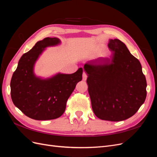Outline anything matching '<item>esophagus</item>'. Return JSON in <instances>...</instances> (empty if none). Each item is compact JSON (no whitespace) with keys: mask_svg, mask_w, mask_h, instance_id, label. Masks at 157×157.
<instances>
[{"mask_svg":"<svg viewBox=\"0 0 157 157\" xmlns=\"http://www.w3.org/2000/svg\"><path fill=\"white\" fill-rule=\"evenodd\" d=\"M87 77H88V75H87L86 73L84 72V71L83 74H82V79H83V80H86Z\"/></svg>","mask_w":157,"mask_h":157,"instance_id":"esophagus-1","label":"esophagus"}]
</instances>
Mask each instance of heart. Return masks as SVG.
<instances>
[{
    "mask_svg": "<svg viewBox=\"0 0 157 157\" xmlns=\"http://www.w3.org/2000/svg\"><path fill=\"white\" fill-rule=\"evenodd\" d=\"M105 50V47L103 45H100V46H98L97 47V48L96 49V54H98V55H99L102 54L103 51ZM103 56L104 57H109V54L108 52H105V54H103Z\"/></svg>",
    "mask_w": 157,
    "mask_h": 157,
    "instance_id": "obj_1",
    "label": "heart"
}]
</instances>
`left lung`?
<instances>
[{
	"mask_svg": "<svg viewBox=\"0 0 157 157\" xmlns=\"http://www.w3.org/2000/svg\"><path fill=\"white\" fill-rule=\"evenodd\" d=\"M112 58L84 65L95 115L101 120L121 121L132 117L145 100L147 82L140 61L118 39L108 44Z\"/></svg>",
	"mask_w": 157,
	"mask_h": 157,
	"instance_id": "8db88e82",
	"label": "left lung"
}]
</instances>
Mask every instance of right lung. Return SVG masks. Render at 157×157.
<instances>
[{"label":"right lung","mask_w":157,"mask_h":157,"mask_svg":"<svg viewBox=\"0 0 157 157\" xmlns=\"http://www.w3.org/2000/svg\"><path fill=\"white\" fill-rule=\"evenodd\" d=\"M59 42L58 38L50 37L37 42L21 56L13 73L10 82L12 101L33 119L52 120L62 115L69 96L82 79V68L73 74H58L47 80L40 79L33 74V66L42 50Z\"/></svg>","instance_id":"obj_1"}]
</instances>
